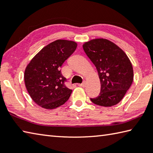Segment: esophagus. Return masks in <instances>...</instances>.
I'll return each instance as SVG.
<instances>
[{"label": "esophagus", "instance_id": "34e87169", "mask_svg": "<svg viewBox=\"0 0 153 153\" xmlns=\"http://www.w3.org/2000/svg\"><path fill=\"white\" fill-rule=\"evenodd\" d=\"M86 82H84L83 83H82V84H79L78 86H81V87H85V86H86Z\"/></svg>", "mask_w": 153, "mask_h": 153}]
</instances>
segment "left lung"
<instances>
[{"mask_svg":"<svg viewBox=\"0 0 153 153\" xmlns=\"http://www.w3.org/2000/svg\"><path fill=\"white\" fill-rule=\"evenodd\" d=\"M83 48L97 68L100 81V94L90 98L91 101L102 107L117 105L133 82V67L128 56L115 44L103 38L85 42Z\"/></svg>","mask_w":153,"mask_h":153,"instance_id":"8db88e82","label":"left lung"}]
</instances>
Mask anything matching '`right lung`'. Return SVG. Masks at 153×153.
Wrapping results in <instances>:
<instances>
[{
	"label": "right lung",
	"instance_id": "add662e5",
	"mask_svg": "<svg viewBox=\"0 0 153 153\" xmlns=\"http://www.w3.org/2000/svg\"><path fill=\"white\" fill-rule=\"evenodd\" d=\"M76 48L77 43L74 41L55 40L45 46L27 65L25 87L32 100L41 107L53 109L70 97L72 90L65 85L66 78L61 67Z\"/></svg>",
	"mask_w": 153,
	"mask_h": 153
}]
</instances>
